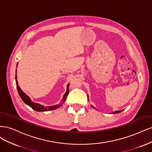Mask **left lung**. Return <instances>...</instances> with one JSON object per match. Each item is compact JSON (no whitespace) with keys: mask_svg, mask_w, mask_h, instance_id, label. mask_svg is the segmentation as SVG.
<instances>
[{"mask_svg":"<svg viewBox=\"0 0 152 152\" xmlns=\"http://www.w3.org/2000/svg\"><path fill=\"white\" fill-rule=\"evenodd\" d=\"M93 108H94V109H95V107H92ZM122 110H119V111H115V112H113V114H118V113H120L121 112H122Z\"/></svg>","mask_w":152,"mask_h":152,"instance_id":"obj_1","label":"left lung"}]
</instances>
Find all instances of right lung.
<instances>
[{"mask_svg":"<svg viewBox=\"0 0 152 152\" xmlns=\"http://www.w3.org/2000/svg\"><path fill=\"white\" fill-rule=\"evenodd\" d=\"M17 66H18V64H17ZM16 71L17 69L16 70V87H17V89H18V94L20 96V97L21 98V99L23 100V101L25 103V104L28 105L30 106V107L35 110L36 111L38 112H43V111H48V110H55L58 107H60L64 103L66 98L69 94V84H68L67 86V91L66 92V94H64L63 96V99L62 100V102H61L58 105H53V106H48V107H45L43 105H42L39 104H37V103H34L33 102H32L31 100V99H30V97H29L28 95H26L25 93H24L21 90L20 88H19V85H18V80H17V74H16Z\"/></svg>","mask_w":152,"mask_h":152,"instance_id":"right-lung-1","label":"right lung"}]
</instances>
